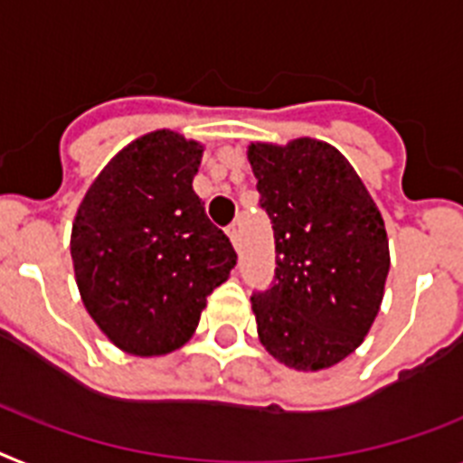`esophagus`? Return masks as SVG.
I'll list each match as a JSON object with an SVG mask.
<instances>
[{"label": "esophagus", "instance_id": "obj_1", "mask_svg": "<svg viewBox=\"0 0 463 463\" xmlns=\"http://www.w3.org/2000/svg\"><path fill=\"white\" fill-rule=\"evenodd\" d=\"M228 238H231L232 247H240V242H242V238H240V225H238V223L228 225Z\"/></svg>", "mask_w": 463, "mask_h": 463}]
</instances>
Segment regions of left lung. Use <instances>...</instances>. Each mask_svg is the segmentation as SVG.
<instances>
[{
	"mask_svg": "<svg viewBox=\"0 0 463 463\" xmlns=\"http://www.w3.org/2000/svg\"><path fill=\"white\" fill-rule=\"evenodd\" d=\"M275 235V279L251 294L266 351L298 372L351 355L382 308L391 254L382 212L334 146L294 138L247 150Z\"/></svg>",
	"mask_w": 463,
	"mask_h": 463,
	"instance_id": "1",
	"label": "left lung"
}]
</instances>
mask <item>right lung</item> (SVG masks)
Instances as JSON below:
<instances>
[{
  "label": "right lung",
  "mask_w": 463,
  "mask_h": 463,
  "mask_svg": "<svg viewBox=\"0 0 463 463\" xmlns=\"http://www.w3.org/2000/svg\"><path fill=\"white\" fill-rule=\"evenodd\" d=\"M202 150L159 129L122 147L77 209L70 238L89 316L131 355L185 344L238 254L193 190Z\"/></svg>",
  "instance_id": "right-lung-1"
}]
</instances>
